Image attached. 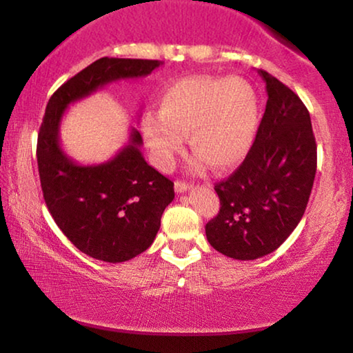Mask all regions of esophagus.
Here are the masks:
<instances>
[{
	"instance_id": "1",
	"label": "esophagus",
	"mask_w": 353,
	"mask_h": 353,
	"mask_svg": "<svg viewBox=\"0 0 353 353\" xmlns=\"http://www.w3.org/2000/svg\"><path fill=\"white\" fill-rule=\"evenodd\" d=\"M191 188H192V186L190 185V183H185V181H180V180L175 181V190H176V192H186V191H190Z\"/></svg>"
}]
</instances>
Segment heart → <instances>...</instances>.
Masks as SVG:
<instances>
[{
	"instance_id": "b5f03b06",
	"label": "heart",
	"mask_w": 353,
	"mask_h": 353,
	"mask_svg": "<svg viewBox=\"0 0 353 353\" xmlns=\"http://www.w3.org/2000/svg\"><path fill=\"white\" fill-rule=\"evenodd\" d=\"M260 122L254 86L241 77L197 75L163 90L161 115L143 120V133L159 167L172 168L185 139L197 156L194 165L210 163L230 170L244 161Z\"/></svg>"
}]
</instances>
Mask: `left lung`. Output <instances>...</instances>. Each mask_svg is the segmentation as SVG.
I'll use <instances>...</instances> for the list:
<instances>
[{
  "label": "left lung",
  "mask_w": 353,
  "mask_h": 353,
  "mask_svg": "<svg viewBox=\"0 0 353 353\" xmlns=\"http://www.w3.org/2000/svg\"><path fill=\"white\" fill-rule=\"evenodd\" d=\"M268 101L244 162L215 185L220 212L205 225L212 248L236 260L276 250L305 212L316 173V143L301 98L259 70Z\"/></svg>",
  "instance_id": "obj_1"
}]
</instances>
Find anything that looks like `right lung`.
<instances>
[{
	"label": "right lung",
	"mask_w": 353,
	"mask_h": 353,
	"mask_svg": "<svg viewBox=\"0 0 353 353\" xmlns=\"http://www.w3.org/2000/svg\"><path fill=\"white\" fill-rule=\"evenodd\" d=\"M162 61L101 57L59 86L48 101L37 161L48 210L72 244L96 260L120 263L154 243L161 216L175 197L173 183L144 161L137 128L112 159L80 165L61 148L67 108L108 83L143 79Z\"/></svg>",
	"instance_id": "right-lung-1"
}]
</instances>
